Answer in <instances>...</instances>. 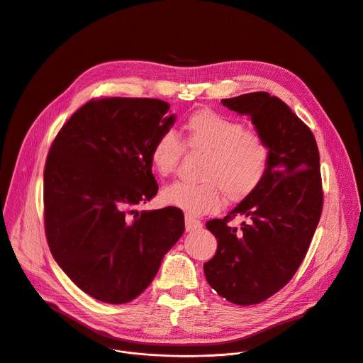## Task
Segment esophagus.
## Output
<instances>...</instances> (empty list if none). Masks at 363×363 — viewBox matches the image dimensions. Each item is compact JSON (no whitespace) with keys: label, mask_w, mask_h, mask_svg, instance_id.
<instances>
[{"label":"esophagus","mask_w":363,"mask_h":363,"mask_svg":"<svg viewBox=\"0 0 363 363\" xmlns=\"http://www.w3.org/2000/svg\"><path fill=\"white\" fill-rule=\"evenodd\" d=\"M202 227L201 221L192 218V217H185V231L186 233H192L195 230H199Z\"/></svg>","instance_id":"esophagus-1"}]
</instances>
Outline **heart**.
I'll return each mask as SVG.
<instances>
[{
	"label": "heart",
	"mask_w": 363,
	"mask_h": 363,
	"mask_svg": "<svg viewBox=\"0 0 363 363\" xmlns=\"http://www.w3.org/2000/svg\"><path fill=\"white\" fill-rule=\"evenodd\" d=\"M182 138L165 130L153 140L149 158L153 169L167 177L177 169L184 147L203 153L198 184L175 182L162 192L165 203L186 216L220 210L223 192L231 202L252 195L264 181L270 162V146L255 130L233 118L201 109L184 122Z\"/></svg>",
	"instance_id": "heart-1"
}]
</instances>
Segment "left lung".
Returning <instances> with one entry per match:
<instances>
[{"mask_svg": "<svg viewBox=\"0 0 363 363\" xmlns=\"http://www.w3.org/2000/svg\"><path fill=\"white\" fill-rule=\"evenodd\" d=\"M221 103L247 115L270 146L258 189L223 220L205 224L218 242L203 264L206 281L228 301L248 306L284 287L303 262L323 206L320 158L312 130L279 97L255 91ZM237 215L247 220L240 229L230 228Z\"/></svg>", "mask_w": 363, "mask_h": 363, "instance_id": "8db88e82", "label": "left lung"}]
</instances>
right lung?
I'll use <instances>...</instances> for the list:
<instances>
[{
  "instance_id": "1",
  "label": "right lung",
  "mask_w": 363,
  "mask_h": 363,
  "mask_svg": "<svg viewBox=\"0 0 363 363\" xmlns=\"http://www.w3.org/2000/svg\"><path fill=\"white\" fill-rule=\"evenodd\" d=\"M160 99L87 101L60 129L44 168V227L55 260L103 303L138 297L185 230L174 206L138 211L158 192L149 152L175 122Z\"/></svg>"
}]
</instances>
